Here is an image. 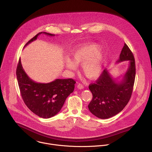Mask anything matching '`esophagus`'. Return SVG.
Segmentation results:
<instances>
[{
	"label": "esophagus",
	"instance_id": "obj_1",
	"mask_svg": "<svg viewBox=\"0 0 152 152\" xmlns=\"http://www.w3.org/2000/svg\"><path fill=\"white\" fill-rule=\"evenodd\" d=\"M77 88L79 89V90H82V89H83L84 86H83V85L82 84L79 83V84L77 85Z\"/></svg>",
	"mask_w": 152,
	"mask_h": 152
}]
</instances>
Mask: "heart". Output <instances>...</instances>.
I'll return each instance as SVG.
<instances>
[{"label": "heart", "mask_w": 152, "mask_h": 152, "mask_svg": "<svg viewBox=\"0 0 152 152\" xmlns=\"http://www.w3.org/2000/svg\"><path fill=\"white\" fill-rule=\"evenodd\" d=\"M71 57L72 61L69 58L65 60V66L69 70H75L76 65H82V73L90 79H96L102 74L106 54L97 44L83 45L72 53Z\"/></svg>", "instance_id": "obj_1"}]
</instances>
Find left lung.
<instances>
[{
    "mask_svg": "<svg viewBox=\"0 0 152 152\" xmlns=\"http://www.w3.org/2000/svg\"><path fill=\"white\" fill-rule=\"evenodd\" d=\"M125 61H129V66L121 80L114 78L109 70L104 69L96 83L89 85L93 99L88 109L99 118L106 119L117 115L131 97L135 78V63L134 55L126 43L117 62Z\"/></svg>",
    "mask_w": 152,
    "mask_h": 152,
    "instance_id": "left-lung-1",
    "label": "left lung"
}]
</instances>
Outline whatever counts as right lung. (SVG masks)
<instances>
[{"label": "right lung", "mask_w": 152, "mask_h": 152, "mask_svg": "<svg viewBox=\"0 0 152 152\" xmlns=\"http://www.w3.org/2000/svg\"><path fill=\"white\" fill-rule=\"evenodd\" d=\"M41 34L55 36V34L39 32L30 39L25 47L37 39ZM16 75L20 93L25 104L32 113L43 118L52 117L60 111L67 97L73 92L76 83L73 79H57L46 83L36 82L25 72L20 58Z\"/></svg>", "instance_id": "obj_1"}]
</instances>
